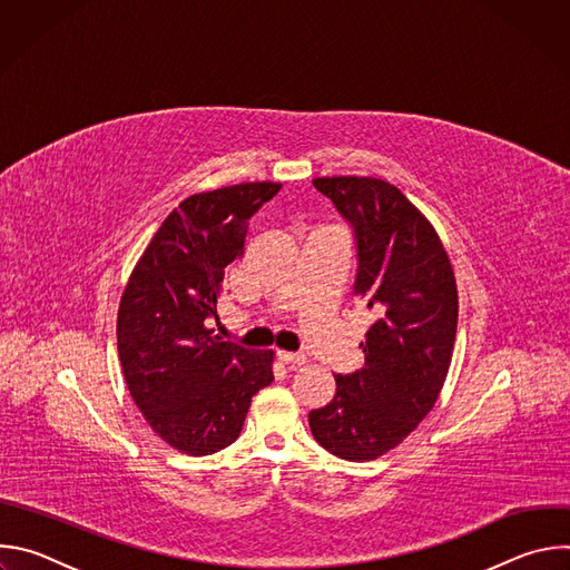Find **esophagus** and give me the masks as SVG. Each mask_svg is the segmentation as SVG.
Instances as JSON below:
<instances>
[{"label": "esophagus", "mask_w": 570, "mask_h": 570, "mask_svg": "<svg viewBox=\"0 0 570 570\" xmlns=\"http://www.w3.org/2000/svg\"><path fill=\"white\" fill-rule=\"evenodd\" d=\"M277 358H279L284 365H291V367H299V365H304V356H302V354H293V352H277Z\"/></svg>", "instance_id": "1"}]
</instances>
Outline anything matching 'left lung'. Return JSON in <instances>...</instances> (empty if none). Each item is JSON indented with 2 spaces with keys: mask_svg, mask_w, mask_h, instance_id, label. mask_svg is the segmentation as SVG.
I'll return each instance as SVG.
<instances>
[{
  "mask_svg": "<svg viewBox=\"0 0 570 570\" xmlns=\"http://www.w3.org/2000/svg\"><path fill=\"white\" fill-rule=\"evenodd\" d=\"M352 223L354 295L376 320L361 343L365 365L336 376L334 399L308 413L315 442L336 458L376 460L431 413L453 356L458 286L431 220L379 178H315Z\"/></svg>",
  "mask_w": 570,
  "mask_h": 570,
  "instance_id": "8db88e82",
  "label": "left lung"
}]
</instances>
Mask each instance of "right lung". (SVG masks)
<instances>
[{
  "label": "right lung",
  "instance_id": "obj_1",
  "mask_svg": "<svg viewBox=\"0 0 570 570\" xmlns=\"http://www.w3.org/2000/svg\"><path fill=\"white\" fill-rule=\"evenodd\" d=\"M282 189L243 183L185 198L139 257L117 313L126 385L150 429L187 455L229 446L253 396L273 381V352L214 336L225 268L243 255L248 223Z\"/></svg>",
  "mask_w": 570,
  "mask_h": 570
}]
</instances>
